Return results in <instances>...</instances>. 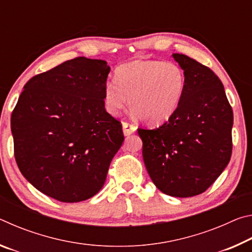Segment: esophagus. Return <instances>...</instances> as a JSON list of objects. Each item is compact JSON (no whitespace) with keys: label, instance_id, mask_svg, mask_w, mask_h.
<instances>
[{"label":"esophagus","instance_id":"obj_1","mask_svg":"<svg viewBox=\"0 0 252 252\" xmlns=\"http://www.w3.org/2000/svg\"><path fill=\"white\" fill-rule=\"evenodd\" d=\"M122 129H123V133H125V135H130L136 130V126L134 125H132V123L123 122Z\"/></svg>","mask_w":252,"mask_h":252}]
</instances>
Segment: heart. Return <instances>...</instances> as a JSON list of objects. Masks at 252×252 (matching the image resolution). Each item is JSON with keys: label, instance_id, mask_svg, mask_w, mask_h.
Wrapping results in <instances>:
<instances>
[{"label": "heart", "instance_id": "obj_1", "mask_svg": "<svg viewBox=\"0 0 252 252\" xmlns=\"http://www.w3.org/2000/svg\"><path fill=\"white\" fill-rule=\"evenodd\" d=\"M187 78L180 66L164 61H134L119 66L103 89L104 108L117 117L127 104L149 125L169 120L185 95Z\"/></svg>", "mask_w": 252, "mask_h": 252}]
</instances>
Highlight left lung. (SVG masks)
Instances as JSON below:
<instances>
[{
  "label": "left lung",
  "instance_id": "8db88e82",
  "mask_svg": "<svg viewBox=\"0 0 252 252\" xmlns=\"http://www.w3.org/2000/svg\"><path fill=\"white\" fill-rule=\"evenodd\" d=\"M172 57L187 78L181 103L161 126L139 127L138 133L156 187L171 197L188 198L204 192L228 165L233 112L215 72L185 54Z\"/></svg>",
  "mask_w": 252,
  "mask_h": 252
}]
</instances>
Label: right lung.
<instances>
[{"label":"right lung","instance_id":"obj_1","mask_svg":"<svg viewBox=\"0 0 252 252\" xmlns=\"http://www.w3.org/2000/svg\"><path fill=\"white\" fill-rule=\"evenodd\" d=\"M109 72L103 60H69L30 79L12 112L21 173L58 201L99 192L125 140L121 122L104 108Z\"/></svg>","mask_w":252,"mask_h":252}]
</instances>
